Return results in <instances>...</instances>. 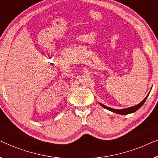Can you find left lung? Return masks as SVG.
I'll return each mask as SVG.
<instances>
[{"label": "left lung", "mask_w": 158, "mask_h": 158, "mask_svg": "<svg viewBox=\"0 0 158 158\" xmlns=\"http://www.w3.org/2000/svg\"><path fill=\"white\" fill-rule=\"evenodd\" d=\"M149 94H150V93H149L148 96H146V98L144 99L143 101H142L141 103H139V104L135 106H132V107H129V108H127V109H111V108H109L106 106L102 104V103H100V105L102 106L103 108H105V109H106L108 110H109V111H111L112 112H114V113H116V114H122V115H126V114H131V113H134V112H135L136 111H137L138 109H139L140 107L142 106V105L144 104V102H145L147 98H148Z\"/></svg>", "instance_id": "1"}]
</instances>
